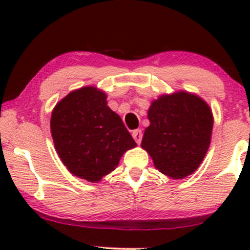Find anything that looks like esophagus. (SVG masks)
Masks as SVG:
<instances>
[{
	"mask_svg": "<svg viewBox=\"0 0 250 250\" xmlns=\"http://www.w3.org/2000/svg\"><path fill=\"white\" fill-rule=\"evenodd\" d=\"M133 137H134V140L135 141H136V143H141V140H142V130L141 129H136V130H134L133 131Z\"/></svg>",
	"mask_w": 250,
	"mask_h": 250,
	"instance_id": "esophagus-1",
	"label": "esophagus"
}]
</instances>
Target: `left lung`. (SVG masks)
<instances>
[{
	"label": "left lung",
	"mask_w": 250,
	"mask_h": 250,
	"mask_svg": "<svg viewBox=\"0 0 250 250\" xmlns=\"http://www.w3.org/2000/svg\"><path fill=\"white\" fill-rule=\"evenodd\" d=\"M148 119L141 147L155 168L175 180L193 174L210 145L214 117L208 103L188 91L166 94L151 102Z\"/></svg>",
	"instance_id": "left-lung-1"
}]
</instances>
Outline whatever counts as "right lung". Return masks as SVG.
Returning a JSON list of instances; mask_svg holds the SVG:
<instances>
[{"instance_id":"obj_1","label":"right lung","mask_w":250,"mask_h":250,"mask_svg":"<svg viewBox=\"0 0 250 250\" xmlns=\"http://www.w3.org/2000/svg\"><path fill=\"white\" fill-rule=\"evenodd\" d=\"M50 131L63 165L93 183L115 170L122 155L136 147L121 117L107 105L104 91L91 85L70 91L56 103Z\"/></svg>"}]
</instances>
